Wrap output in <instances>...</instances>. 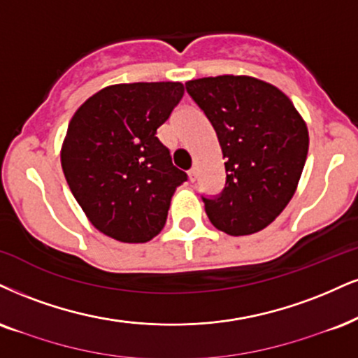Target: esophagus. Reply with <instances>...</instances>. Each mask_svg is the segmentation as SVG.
<instances>
[{
    "instance_id": "obj_1",
    "label": "esophagus",
    "mask_w": 358,
    "mask_h": 358,
    "mask_svg": "<svg viewBox=\"0 0 358 358\" xmlns=\"http://www.w3.org/2000/svg\"><path fill=\"white\" fill-rule=\"evenodd\" d=\"M187 174H189V179H191L194 182V180H196V178H197V167H191V171H189Z\"/></svg>"
}]
</instances>
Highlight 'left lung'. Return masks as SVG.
Returning a JSON list of instances; mask_svg holds the SVG:
<instances>
[{
    "instance_id": "left-lung-1",
    "label": "left lung",
    "mask_w": 358,
    "mask_h": 358,
    "mask_svg": "<svg viewBox=\"0 0 358 358\" xmlns=\"http://www.w3.org/2000/svg\"><path fill=\"white\" fill-rule=\"evenodd\" d=\"M186 90L217 134L226 187L202 197L207 217L229 236L266 229L289 204L308 152L307 124L279 87L252 76L192 79Z\"/></svg>"
}]
</instances>
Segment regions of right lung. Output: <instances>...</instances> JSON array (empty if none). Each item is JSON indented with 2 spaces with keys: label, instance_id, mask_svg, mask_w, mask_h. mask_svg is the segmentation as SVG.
<instances>
[{
  "label": "right lung",
  "instance_id": "1",
  "mask_svg": "<svg viewBox=\"0 0 358 358\" xmlns=\"http://www.w3.org/2000/svg\"><path fill=\"white\" fill-rule=\"evenodd\" d=\"M182 94V83L113 85L74 113L61 166L74 199L104 236L143 244L164 227L187 174L156 134Z\"/></svg>",
  "mask_w": 358,
  "mask_h": 358
}]
</instances>
